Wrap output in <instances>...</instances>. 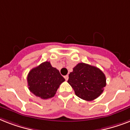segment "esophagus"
Masks as SVG:
<instances>
[{"mask_svg": "<svg viewBox=\"0 0 130 130\" xmlns=\"http://www.w3.org/2000/svg\"><path fill=\"white\" fill-rule=\"evenodd\" d=\"M64 77H65V79L66 81H67V80H68V79H69V76H68V75H65Z\"/></svg>", "mask_w": 130, "mask_h": 130, "instance_id": "1", "label": "esophagus"}]
</instances>
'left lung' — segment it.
Masks as SVG:
<instances>
[{"mask_svg":"<svg viewBox=\"0 0 130 130\" xmlns=\"http://www.w3.org/2000/svg\"><path fill=\"white\" fill-rule=\"evenodd\" d=\"M67 82L73 88L76 96L91 101L103 93L106 86V77L98 67L79 63L69 73Z\"/></svg>","mask_w":130,"mask_h":130,"instance_id":"8db88e82","label":"left lung"}]
</instances>
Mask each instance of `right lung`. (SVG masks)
<instances>
[{
	"mask_svg": "<svg viewBox=\"0 0 130 130\" xmlns=\"http://www.w3.org/2000/svg\"><path fill=\"white\" fill-rule=\"evenodd\" d=\"M29 91L42 99H48L55 95L59 86L65 81L58 69L46 61L34 67L27 75Z\"/></svg>",
	"mask_w": 130,
	"mask_h": 130,
	"instance_id": "1",
	"label": "right lung"
}]
</instances>
